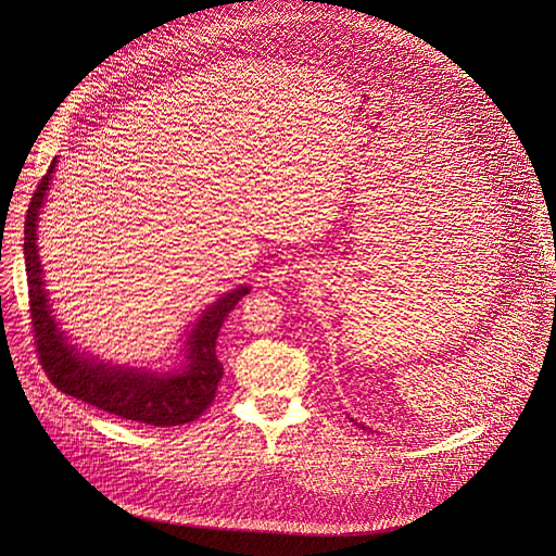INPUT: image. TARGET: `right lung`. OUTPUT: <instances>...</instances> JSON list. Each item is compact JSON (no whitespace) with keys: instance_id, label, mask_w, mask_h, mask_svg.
Wrapping results in <instances>:
<instances>
[{"instance_id":"obj_1","label":"right lung","mask_w":556,"mask_h":556,"mask_svg":"<svg viewBox=\"0 0 556 556\" xmlns=\"http://www.w3.org/2000/svg\"><path fill=\"white\" fill-rule=\"evenodd\" d=\"M54 167L56 161H52L48 174L33 193L24 226L30 324L39 363L46 376L59 391L72 395V399L84 401L123 420L151 427H178L193 422L213 403L224 374V367L215 354L219 328L237 301L249 294V286H237L204 309L189 334L182 369L155 374L101 361L97 363L94 358H86V354H78L54 321L43 288V268L37 249L39 208L46 200Z\"/></svg>"}]
</instances>
